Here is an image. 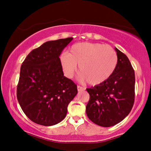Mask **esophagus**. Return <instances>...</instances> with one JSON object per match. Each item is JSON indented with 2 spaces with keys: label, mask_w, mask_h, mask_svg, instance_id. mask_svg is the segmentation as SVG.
Segmentation results:
<instances>
[{
  "label": "esophagus",
  "mask_w": 151,
  "mask_h": 151,
  "mask_svg": "<svg viewBox=\"0 0 151 151\" xmlns=\"http://www.w3.org/2000/svg\"><path fill=\"white\" fill-rule=\"evenodd\" d=\"M77 88H78V92L84 91V90H86V88H83V87L79 86H77Z\"/></svg>",
  "instance_id": "1"
}]
</instances>
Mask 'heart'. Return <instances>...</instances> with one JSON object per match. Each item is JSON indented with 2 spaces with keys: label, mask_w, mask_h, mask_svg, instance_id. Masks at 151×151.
<instances>
[{
  "label": "heart",
  "mask_w": 151,
  "mask_h": 151,
  "mask_svg": "<svg viewBox=\"0 0 151 151\" xmlns=\"http://www.w3.org/2000/svg\"><path fill=\"white\" fill-rule=\"evenodd\" d=\"M117 61V55L112 47L92 42L73 44L69 53L64 52L61 56L62 68L67 77H73L78 64L81 79L93 86L107 81L114 72Z\"/></svg>",
  "instance_id": "1"
}]
</instances>
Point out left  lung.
<instances>
[{
    "label": "left lung",
    "mask_w": 151,
    "mask_h": 151,
    "mask_svg": "<svg viewBox=\"0 0 151 151\" xmlns=\"http://www.w3.org/2000/svg\"><path fill=\"white\" fill-rule=\"evenodd\" d=\"M117 65L107 81L87 88L90 100L86 114L93 123L103 127L117 124L132 110L135 97V73L128 57L115 48Z\"/></svg>",
    "instance_id": "obj_1"
}]
</instances>
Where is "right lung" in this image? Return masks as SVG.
<instances>
[{"label":"right lung","instance_id":"right-lung-1","mask_svg":"<svg viewBox=\"0 0 151 151\" xmlns=\"http://www.w3.org/2000/svg\"><path fill=\"white\" fill-rule=\"evenodd\" d=\"M73 37L49 41L27 55L20 68L17 98L26 116L43 126L65 117L77 86L65 77L59 56Z\"/></svg>","mask_w":151,"mask_h":151}]
</instances>
